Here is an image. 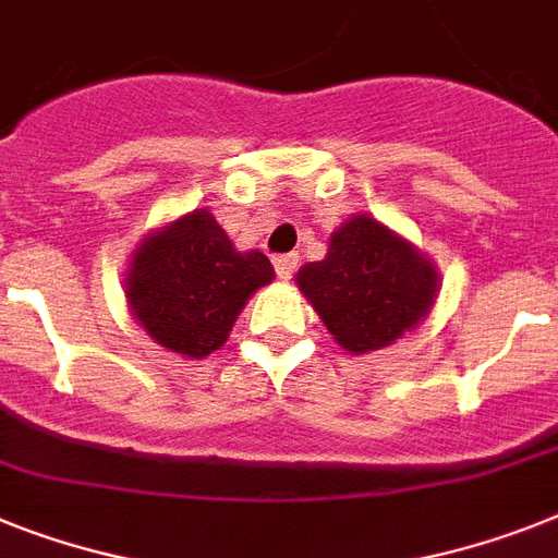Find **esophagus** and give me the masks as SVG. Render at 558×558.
Instances as JSON below:
<instances>
[{"label": "esophagus", "instance_id": "obj_1", "mask_svg": "<svg viewBox=\"0 0 558 558\" xmlns=\"http://www.w3.org/2000/svg\"><path fill=\"white\" fill-rule=\"evenodd\" d=\"M296 265H299L296 253H279V256H274V268L279 279H290L293 270H296Z\"/></svg>", "mask_w": 558, "mask_h": 558}]
</instances>
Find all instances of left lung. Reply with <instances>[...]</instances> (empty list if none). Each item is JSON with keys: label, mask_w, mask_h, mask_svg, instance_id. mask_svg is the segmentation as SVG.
Instances as JSON below:
<instances>
[{"label": "left lung", "mask_w": 558, "mask_h": 558, "mask_svg": "<svg viewBox=\"0 0 558 558\" xmlns=\"http://www.w3.org/2000/svg\"><path fill=\"white\" fill-rule=\"evenodd\" d=\"M325 328L348 353L381 351L425 319L439 270L408 239L356 214L330 236L328 256L296 274Z\"/></svg>", "instance_id": "8db88e82"}]
</instances>
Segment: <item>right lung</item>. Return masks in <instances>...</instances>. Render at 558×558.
Wrapping results in <instances>:
<instances>
[{"instance_id":"1","label":"right lung","mask_w":558,"mask_h":558,"mask_svg":"<svg viewBox=\"0 0 558 558\" xmlns=\"http://www.w3.org/2000/svg\"><path fill=\"white\" fill-rule=\"evenodd\" d=\"M270 282L268 256L236 251L214 214L196 207L142 239L124 276V296L154 342L202 359L228 342L253 290Z\"/></svg>"}]
</instances>
